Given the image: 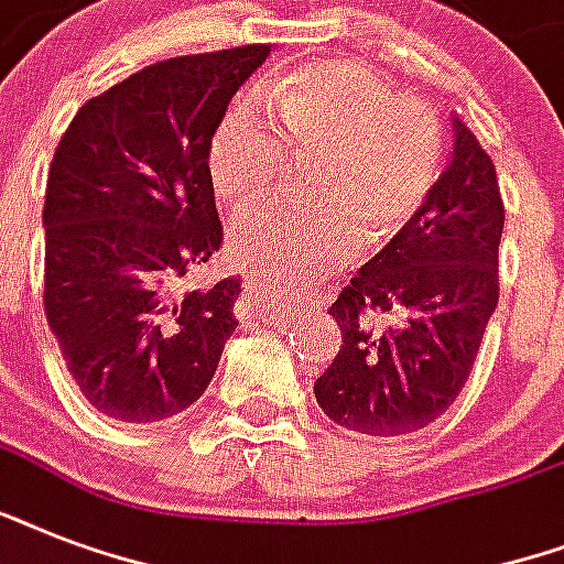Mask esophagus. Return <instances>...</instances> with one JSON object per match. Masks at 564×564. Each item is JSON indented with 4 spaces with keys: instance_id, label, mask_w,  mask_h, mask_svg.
I'll return each instance as SVG.
<instances>
[{
    "instance_id": "34e87169",
    "label": "esophagus",
    "mask_w": 564,
    "mask_h": 564,
    "mask_svg": "<svg viewBox=\"0 0 564 564\" xmlns=\"http://www.w3.org/2000/svg\"><path fill=\"white\" fill-rule=\"evenodd\" d=\"M246 299L248 304H251V310H254L257 316H263V318H274V316H281L278 310L272 307V304H265V295H263V286L257 281H246Z\"/></svg>"
}]
</instances>
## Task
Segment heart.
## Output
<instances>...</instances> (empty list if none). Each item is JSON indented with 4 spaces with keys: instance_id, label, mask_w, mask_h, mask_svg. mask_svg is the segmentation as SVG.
Masks as SVG:
<instances>
[{
    "instance_id": "1",
    "label": "heart",
    "mask_w": 564,
    "mask_h": 564,
    "mask_svg": "<svg viewBox=\"0 0 564 564\" xmlns=\"http://www.w3.org/2000/svg\"><path fill=\"white\" fill-rule=\"evenodd\" d=\"M265 105L239 99L207 145L213 187L242 216L278 202L292 166L310 170L301 210L251 219L230 257L260 281L286 286L334 272L369 242L415 221L438 181L442 134L421 101L354 61H313L269 87Z\"/></svg>"
}]
</instances>
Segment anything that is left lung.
I'll list each match as a JSON object with an SVG mask.
<instances>
[{"label":"left lung","instance_id":"1","mask_svg":"<svg viewBox=\"0 0 564 564\" xmlns=\"http://www.w3.org/2000/svg\"><path fill=\"white\" fill-rule=\"evenodd\" d=\"M500 234L495 163L454 119V152L424 210L327 310L343 330L313 386L327 419L366 436H406L456 401L498 307Z\"/></svg>","mask_w":564,"mask_h":564}]
</instances>
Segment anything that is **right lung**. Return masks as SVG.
Listing matches in <instances>:
<instances>
[{"label": "right lung", "instance_id": "right-lung-1", "mask_svg": "<svg viewBox=\"0 0 564 564\" xmlns=\"http://www.w3.org/2000/svg\"><path fill=\"white\" fill-rule=\"evenodd\" d=\"M272 46L170 57L84 105L52 158L43 307L87 401L126 424L178 415L237 330L239 278L181 292L221 246L207 145Z\"/></svg>", "mask_w": 564, "mask_h": 564}]
</instances>
